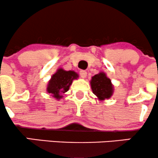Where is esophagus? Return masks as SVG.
<instances>
[{
	"instance_id": "esophagus-1",
	"label": "esophagus",
	"mask_w": 158,
	"mask_h": 158,
	"mask_svg": "<svg viewBox=\"0 0 158 158\" xmlns=\"http://www.w3.org/2000/svg\"><path fill=\"white\" fill-rule=\"evenodd\" d=\"M79 74H80V77L81 78H85L87 77V72L85 71V70H80V72H79Z\"/></svg>"
}]
</instances>
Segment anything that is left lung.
<instances>
[{
	"label": "left lung",
	"mask_w": 158,
	"mask_h": 158,
	"mask_svg": "<svg viewBox=\"0 0 158 158\" xmlns=\"http://www.w3.org/2000/svg\"><path fill=\"white\" fill-rule=\"evenodd\" d=\"M90 85L93 93L100 100L108 99L113 94V85L110 79L104 73H99L92 77Z\"/></svg>",
	"instance_id": "8db88e82"
}]
</instances>
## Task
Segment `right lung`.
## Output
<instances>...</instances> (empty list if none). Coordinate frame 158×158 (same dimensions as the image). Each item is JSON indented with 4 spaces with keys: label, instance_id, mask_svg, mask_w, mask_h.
<instances>
[{
    "label": "right lung",
    "instance_id": "right-lung-1",
    "mask_svg": "<svg viewBox=\"0 0 158 158\" xmlns=\"http://www.w3.org/2000/svg\"><path fill=\"white\" fill-rule=\"evenodd\" d=\"M77 77L78 74L74 71H66L63 69H59L49 81L47 88L48 93L52 94V97L56 99H60L62 97L61 94L68 91L73 79H77Z\"/></svg>",
    "mask_w": 158,
    "mask_h": 158
}]
</instances>
